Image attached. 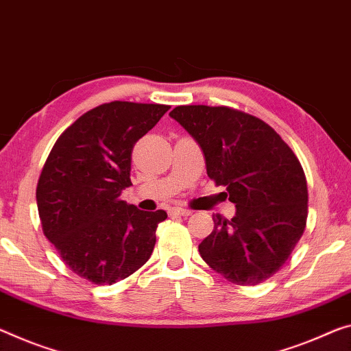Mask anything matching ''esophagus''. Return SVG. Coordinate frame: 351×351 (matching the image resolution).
Masks as SVG:
<instances>
[{
  "label": "esophagus",
  "instance_id": "1",
  "mask_svg": "<svg viewBox=\"0 0 351 351\" xmlns=\"http://www.w3.org/2000/svg\"><path fill=\"white\" fill-rule=\"evenodd\" d=\"M171 215H177V217H190L191 210L182 208V207H172L171 208Z\"/></svg>",
  "mask_w": 351,
  "mask_h": 351
}]
</instances>
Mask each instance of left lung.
<instances>
[{"label": "left lung", "mask_w": 351, "mask_h": 351, "mask_svg": "<svg viewBox=\"0 0 351 351\" xmlns=\"http://www.w3.org/2000/svg\"><path fill=\"white\" fill-rule=\"evenodd\" d=\"M201 145L207 176L235 204L215 215L199 245L207 265L239 285L271 278L306 229L307 182L293 150L268 123L229 106L183 105L169 112Z\"/></svg>", "instance_id": "obj_1"}]
</instances>
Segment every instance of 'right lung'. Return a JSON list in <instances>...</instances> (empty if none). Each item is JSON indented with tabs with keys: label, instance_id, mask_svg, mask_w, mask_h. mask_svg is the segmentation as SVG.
Instances as JSON below:
<instances>
[{
	"label": "right lung",
	"instance_id": "right-lung-1",
	"mask_svg": "<svg viewBox=\"0 0 351 351\" xmlns=\"http://www.w3.org/2000/svg\"><path fill=\"white\" fill-rule=\"evenodd\" d=\"M168 110L119 100L99 105L67 127L48 155L36 188L42 230L86 281L114 284L152 254L168 215L128 206L121 193L132 185L134 144Z\"/></svg>",
	"mask_w": 351,
	"mask_h": 351
}]
</instances>
